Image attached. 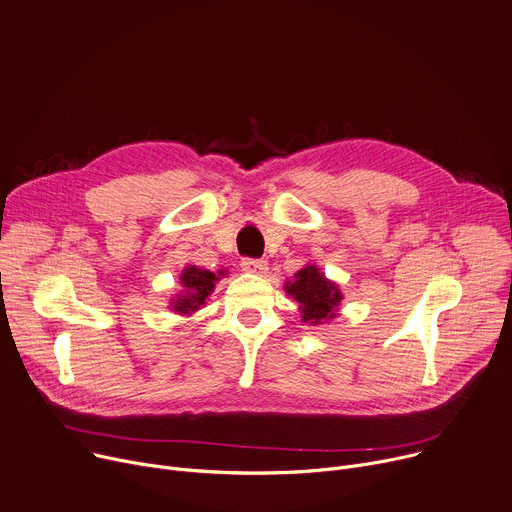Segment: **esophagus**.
I'll return each instance as SVG.
<instances>
[{
  "instance_id": "obj_1",
  "label": "esophagus",
  "mask_w": 512,
  "mask_h": 512,
  "mask_svg": "<svg viewBox=\"0 0 512 512\" xmlns=\"http://www.w3.org/2000/svg\"><path fill=\"white\" fill-rule=\"evenodd\" d=\"M241 265L247 273H253V275H265L267 273V263L263 259H243Z\"/></svg>"
}]
</instances>
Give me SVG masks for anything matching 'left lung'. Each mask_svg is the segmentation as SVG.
Returning <instances> with one entry per match:
<instances>
[{"instance_id":"8db88e82","label":"left lung","mask_w":512,"mask_h":512,"mask_svg":"<svg viewBox=\"0 0 512 512\" xmlns=\"http://www.w3.org/2000/svg\"><path fill=\"white\" fill-rule=\"evenodd\" d=\"M284 292L298 302L302 322H308L312 327L339 316L343 292L339 284L329 280L314 263H308L294 273V280L286 282Z\"/></svg>"}]
</instances>
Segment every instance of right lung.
Listing matches in <instances>:
<instances>
[{
  "label": "right lung",
  "instance_id": "1",
  "mask_svg": "<svg viewBox=\"0 0 512 512\" xmlns=\"http://www.w3.org/2000/svg\"><path fill=\"white\" fill-rule=\"evenodd\" d=\"M220 275H226V271L220 269L214 273L198 265H185L179 275L181 290L171 298L169 310L179 316H192L194 312H198L206 304L208 296L214 292L216 282H220Z\"/></svg>",
  "mask_w": 512,
  "mask_h": 512
}]
</instances>
